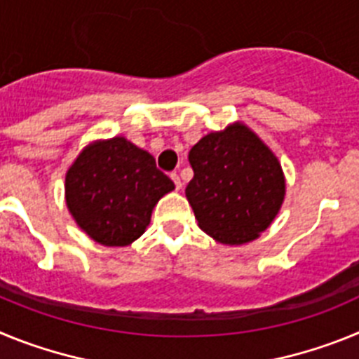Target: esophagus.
Segmentation results:
<instances>
[{
	"label": "esophagus",
	"mask_w": 359,
	"mask_h": 359,
	"mask_svg": "<svg viewBox=\"0 0 359 359\" xmlns=\"http://www.w3.org/2000/svg\"><path fill=\"white\" fill-rule=\"evenodd\" d=\"M170 177H172V182H174V187H176L177 190L182 189V180H180V176H177L176 172H172L170 174Z\"/></svg>",
	"instance_id": "obj_1"
}]
</instances>
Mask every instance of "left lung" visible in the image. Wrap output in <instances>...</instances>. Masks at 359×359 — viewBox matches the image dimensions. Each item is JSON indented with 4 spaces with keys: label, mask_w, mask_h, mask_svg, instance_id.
<instances>
[{
    "label": "left lung",
    "mask_w": 359,
    "mask_h": 359,
    "mask_svg": "<svg viewBox=\"0 0 359 359\" xmlns=\"http://www.w3.org/2000/svg\"><path fill=\"white\" fill-rule=\"evenodd\" d=\"M194 177L185 194L198 224L217 243L239 246L273 223L286 194L271 149L244 123L203 136L190 149Z\"/></svg>",
    "instance_id": "1"
}]
</instances>
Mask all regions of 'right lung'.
I'll use <instances>...</instances> for the list:
<instances>
[{
  "instance_id": "1",
  "label": "right lung",
  "mask_w": 359,
  "mask_h": 359,
  "mask_svg": "<svg viewBox=\"0 0 359 359\" xmlns=\"http://www.w3.org/2000/svg\"><path fill=\"white\" fill-rule=\"evenodd\" d=\"M174 190L144 149L123 136L86 145L66 172L65 196L75 223L98 244L129 246L151 223L152 208Z\"/></svg>"
}]
</instances>
